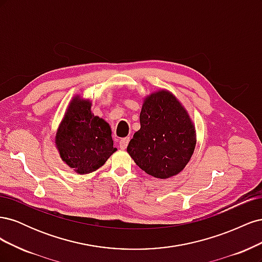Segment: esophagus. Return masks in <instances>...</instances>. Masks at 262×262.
I'll return each instance as SVG.
<instances>
[{"instance_id":"34e87169","label":"esophagus","mask_w":262,"mask_h":262,"mask_svg":"<svg viewBox=\"0 0 262 262\" xmlns=\"http://www.w3.org/2000/svg\"><path fill=\"white\" fill-rule=\"evenodd\" d=\"M129 141H130V138L121 139L120 141H119V146H120L121 149H125L126 146H128V144H129Z\"/></svg>"}]
</instances>
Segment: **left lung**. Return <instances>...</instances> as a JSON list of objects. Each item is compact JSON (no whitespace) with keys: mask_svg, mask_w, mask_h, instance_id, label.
I'll use <instances>...</instances> for the list:
<instances>
[{"mask_svg":"<svg viewBox=\"0 0 262 262\" xmlns=\"http://www.w3.org/2000/svg\"><path fill=\"white\" fill-rule=\"evenodd\" d=\"M141 128L126 150L139 167L155 178L177 175L191 158L195 128L187 110L165 90L145 97L140 114Z\"/></svg>","mask_w":262,"mask_h":262,"instance_id":"left-lung-1","label":"left lung"}]
</instances>
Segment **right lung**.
Returning a JSON list of instances; mask_svg holds the SVG:
<instances>
[{
	"label": "right lung",
	"mask_w": 262,
	"mask_h": 262,
	"mask_svg": "<svg viewBox=\"0 0 262 262\" xmlns=\"http://www.w3.org/2000/svg\"><path fill=\"white\" fill-rule=\"evenodd\" d=\"M91 108L90 100L74 97L55 134L62 161L82 175L97 170L117 150L110 125Z\"/></svg>",
	"instance_id": "add662e5"
}]
</instances>
